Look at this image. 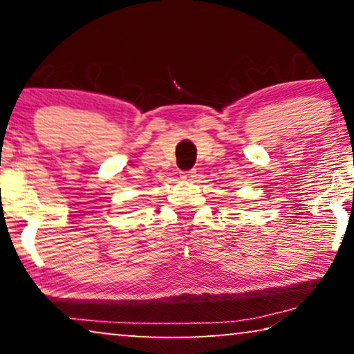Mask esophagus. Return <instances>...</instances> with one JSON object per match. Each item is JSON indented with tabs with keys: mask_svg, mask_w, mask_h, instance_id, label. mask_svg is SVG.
<instances>
[{
	"mask_svg": "<svg viewBox=\"0 0 354 354\" xmlns=\"http://www.w3.org/2000/svg\"><path fill=\"white\" fill-rule=\"evenodd\" d=\"M180 178L183 182H193L196 178V171H187L180 174Z\"/></svg>",
	"mask_w": 354,
	"mask_h": 354,
	"instance_id": "1",
	"label": "esophagus"
}]
</instances>
